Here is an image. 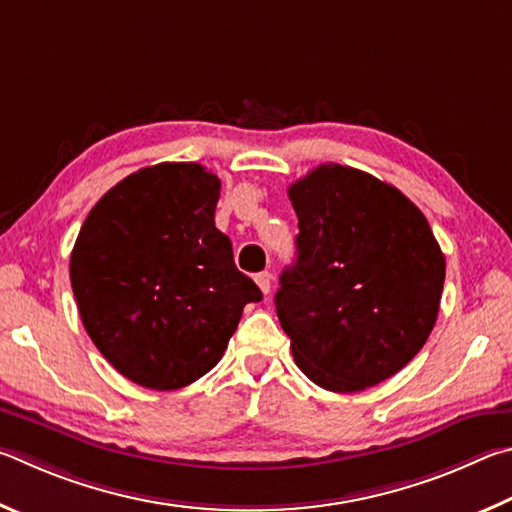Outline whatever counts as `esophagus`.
<instances>
[{
    "instance_id": "obj_1",
    "label": "esophagus",
    "mask_w": 512,
    "mask_h": 512,
    "mask_svg": "<svg viewBox=\"0 0 512 512\" xmlns=\"http://www.w3.org/2000/svg\"><path fill=\"white\" fill-rule=\"evenodd\" d=\"M256 285H258V288H261L263 294H270V290H272V274L270 272L256 274Z\"/></svg>"
}]
</instances>
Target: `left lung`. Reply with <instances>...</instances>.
Masks as SVG:
<instances>
[{
  "label": "left lung",
  "instance_id": "8db88e82",
  "mask_svg": "<svg viewBox=\"0 0 512 512\" xmlns=\"http://www.w3.org/2000/svg\"><path fill=\"white\" fill-rule=\"evenodd\" d=\"M299 218L276 315L299 369L353 393L396 375L436 324L445 256L423 211L364 170L321 164L288 188Z\"/></svg>",
  "mask_w": 512,
  "mask_h": 512
}]
</instances>
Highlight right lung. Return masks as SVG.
<instances>
[{"mask_svg": "<svg viewBox=\"0 0 512 512\" xmlns=\"http://www.w3.org/2000/svg\"><path fill=\"white\" fill-rule=\"evenodd\" d=\"M220 179L191 161L141 168L110 188L69 261L80 319L123 378L182 389L227 351L242 308L263 299L215 229Z\"/></svg>", "mask_w": 512, "mask_h": 512, "instance_id": "add662e5", "label": "right lung"}]
</instances>
